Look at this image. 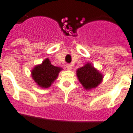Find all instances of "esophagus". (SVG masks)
<instances>
[{
  "label": "esophagus",
  "instance_id": "1",
  "mask_svg": "<svg viewBox=\"0 0 133 133\" xmlns=\"http://www.w3.org/2000/svg\"><path fill=\"white\" fill-rule=\"evenodd\" d=\"M66 68L68 70H71V69H72V65L71 64H67Z\"/></svg>",
  "mask_w": 133,
  "mask_h": 133
}]
</instances>
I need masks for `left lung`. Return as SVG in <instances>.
<instances>
[{
	"label": "left lung",
	"instance_id": "obj_1",
	"mask_svg": "<svg viewBox=\"0 0 133 133\" xmlns=\"http://www.w3.org/2000/svg\"><path fill=\"white\" fill-rule=\"evenodd\" d=\"M77 75L79 81L86 89L96 88L103 80V75L89 63L78 69Z\"/></svg>",
	"mask_w": 133,
	"mask_h": 133
}]
</instances>
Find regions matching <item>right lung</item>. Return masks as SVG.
Returning <instances> with one entry per match:
<instances>
[{"instance_id": "right-lung-1", "label": "right lung", "mask_w": 133, "mask_h": 133, "mask_svg": "<svg viewBox=\"0 0 133 133\" xmlns=\"http://www.w3.org/2000/svg\"><path fill=\"white\" fill-rule=\"evenodd\" d=\"M61 70V68L54 66L50 61L46 58L41 65H37L32 70V77L35 82L42 88H48L56 79Z\"/></svg>"}]
</instances>
